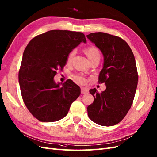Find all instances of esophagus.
Returning <instances> with one entry per match:
<instances>
[{
  "label": "esophagus",
  "mask_w": 157,
  "mask_h": 157,
  "mask_svg": "<svg viewBox=\"0 0 157 157\" xmlns=\"http://www.w3.org/2000/svg\"><path fill=\"white\" fill-rule=\"evenodd\" d=\"M88 90H87V88H86V87H82L81 88V93L82 94H87L88 93Z\"/></svg>",
  "instance_id": "1"
}]
</instances>
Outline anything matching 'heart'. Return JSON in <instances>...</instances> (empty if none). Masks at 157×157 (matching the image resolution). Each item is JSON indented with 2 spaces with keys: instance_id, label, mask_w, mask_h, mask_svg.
Returning a JSON list of instances; mask_svg holds the SVG:
<instances>
[{
  "instance_id": "b5f03b06",
  "label": "heart",
  "mask_w": 157,
  "mask_h": 157,
  "mask_svg": "<svg viewBox=\"0 0 157 157\" xmlns=\"http://www.w3.org/2000/svg\"><path fill=\"white\" fill-rule=\"evenodd\" d=\"M85 53L86 54V56L88 58L90 62H92L94 60L96 59H100V52L98 51V49L96 48V47L94 46H91L88 47L85 49ZM75 55V51L73 50L71 52L68 54V56L67 57V59H66V63L67 64H71V62L73 61V59ZM75 79L77 81L80 83H86V79L82 77V76H76Z\"/></svg>"
}]
</instances>
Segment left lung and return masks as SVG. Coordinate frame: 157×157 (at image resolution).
Returning <instances> with one entry per match:
<instances>
[{
    "label": "left lung",
    "instance_id": "obj_1",
    "mask_svg": "<svg viewBox=\"0 0 157 157\" xmlns=\"http://www.w3.org/2000/svg\"><path fill=\"white\" fill-rule=\"evenodd\" d=\"M86 37L104 56L98 83L106 89L98 93L90 89L94 102L87 108L89 118L98 124L111 126L125 117L132 104L138 84L134 54L124 40L105 33H92Z\"/></svg>",
    "mask_w": 157,
    "mask_h": 157
}]
</instances>
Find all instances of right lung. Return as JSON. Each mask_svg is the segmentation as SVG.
I'll list each match as a JSON object with an SVG mask.
<instances>
[{
  "mask_svg": "<svg viewBox=\"0 0 157 157\" xmlns=\"http://www.w3.org/2000/svg\"><path fill=\"white\" fill-rule=\"evenodd\" d=\"M81 42L86 43L81 32L52 30L36 36L25 48L19 71L21 92L29 111L39 121L64 118L81 94L71 79L61 84L53 79L58 69L66 64L68 54Z\"/></svg>",
  "mask_w": 157,
  "mask_h": 157,
  "instance_id": "1",
  "label": "right lung"
}]
</instances>
